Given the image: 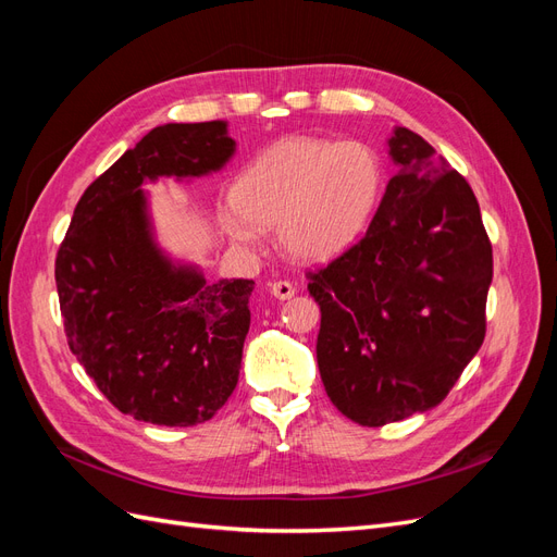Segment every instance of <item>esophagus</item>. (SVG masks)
<instances>
[{
  "label": "esophagus",
  "mask_w": 557,
  "mask_h": 557,
  "mask_svg": "<svg viewBox=\"0 0 557 557\" xmlns=\"http://www.w3.org/2000/svg\"><path fill=\"white\" fill-rule=\"evenodd\" d=\"M272 295L276 299H290L295 295V285L290 281H274L272 283Z\"/></svg>",
  "instance_id": "34e87169"
}]
</instances>
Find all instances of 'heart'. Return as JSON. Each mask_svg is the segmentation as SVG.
Segmentation results:
<instances>
[{
  "mask_svg": "<svg viewBox=\"0 0 557 557\" xmlns=\"http://www.w3.org/2000/svg\"><path fill=\"white\" fill-rule=\"evenodd\" d=\"M383 164L362 141L278 139L234 181L221 227L244 248L258 227H276L278 244L305 262H330L356 246L379 207Z\"/></svg>",
  "mask_w": 557,
  "mask_h": 557,
  "instance_id": "heart-1",
  "label": "heart"
}]
</instances>
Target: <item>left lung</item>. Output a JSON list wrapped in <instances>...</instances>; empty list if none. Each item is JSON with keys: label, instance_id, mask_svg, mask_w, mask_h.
I'll return each mask as SVG.
<instances>
[{"label": "left lung", "instance_id": "left-lung-1", "mask_svg": "<svg viewBox=\"0 0 557 557\" xmlns=\"http://www.w3.org/2000/svg\"><path fill=\"white\" fill-rule=\"evenodd\" d=\"M397 174L364 237L309 272L320 307L315 358L327 397L381 428L440 404L485 336L493 246L469 183L407 127Z\"/></svg>", "mask_w": 557, "mask_h": 557}]
</instances>
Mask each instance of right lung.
Instances as JSON below:
<instances>
[{"label":"right lung","mask_w":557,"mask_h":557,"mask_svg":"<svg viewBox=\"0 0 557 557\" xmlns=\"http://www.w3.org/2000/svg\"><path fill=\"white\" fill-rule=\"evenodd\" d=\"M237 150L225 121L166 123L88 185L55 258L66 344L117 411L188 428L239 381L252 281L207 283L158 246L144 183L221 172Z\"/></svg>","instance_id":"add662e5"}]
</instances>
